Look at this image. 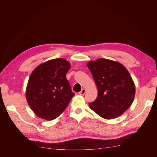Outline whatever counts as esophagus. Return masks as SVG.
<instances>
[{
    "instance_id": "34e87169",
    "label": "esophagus",
    "mask_w": 157,
    "mask_h": 157,
    "mask_svg": "<svg viewBox=\"0 0 157 157\" xmlns=\"http://www.w3.org/2000/svg\"><path fill=\"white\" fill-rule=\"evenodd\" d=\"M85 93H86V90H85L84 88H83L81 91H80V92H78V94H80V95H84Z\"/></svg>"
}]
</instances>
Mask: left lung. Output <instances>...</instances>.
Masks as SVG:
<instances>
[{
  "label": "left lung",
  "instance_id": "8db88e82",
  "mask_svg": "<svg viewBox=\"0 0 157 157\" xmlns=\"http://www.w3.org/2000/svg\"><path fill=\"white\" fill-rule=\"evenodd\" d=\"M98 88L96 100L89 107L105 119L121 116L134 101L136 88L128 71L121 63L99 58L87 63Z\"/></svg>",
  "mask_w": 157,
  "mask_h": 157
}]
</instances>
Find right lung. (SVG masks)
I'll return each instance as SVG.
<instances>
[{
  "mask_svg": "<svg viewBox=\"0 0 157 157\" xmlns=\"http://www.w3.org/2000/svg\"><path fill=\"white\" fill-rule=\"evenodd\" d=\"M71 68L62 58L39 65L32 72L26 88L28 104L36 115L47 121L58 117L75 96L66 74Z\"/></svg>",
  "mask_w": 157,
  "mask_h": 157,
  "instance_id": "add662e5",
  "label": "right lung"
}]
</instances>
